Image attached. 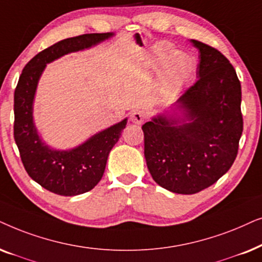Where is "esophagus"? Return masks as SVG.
<instances>
[{"label":"esophagus","mask_w":262,"mask_h":262,"mask_svg":"<svg viewBox=\"0 0 262 262\" xmlns=\"http://www.w3.org/2000/svg\"><path fill=\"white\" fill-rule=\"evenodd\" d=\"M145 117H146V115L142 110H135L132 113V122H133V123L141 124L142 122H144Z\"/></svg>","instance_id":"esophagus-1"}]
</instances>
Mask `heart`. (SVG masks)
Instances as JSON below:
<instances>
[{
	"mask_svg": "<svg viewBox=\"0 0 262 262\" xmlns=\"http://www.w3.org/2000/svg\"><path fill=\"white\" fill-rule=\"evenodd\" d=\"M153 64L162 67L160 82L164 90L170 91L187 82L194 72V61L182 51L171 52L169 44H159L155 50Z\"/></svg>",
	"mask_w": 262,
	"mask_h": 262,
	"instance_id": "obj_1",
	"label": "heart"
}]
</instances>
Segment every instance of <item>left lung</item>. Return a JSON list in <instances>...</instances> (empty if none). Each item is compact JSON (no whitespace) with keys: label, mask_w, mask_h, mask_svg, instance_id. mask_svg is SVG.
<instances>
[{"label":"left lung","mask_w":262,"mask_h":262,"mask_svg":"<svg viewBox=\"0 0 262 262\" xmlns=\"http://www.w3.org/2000/svg\"><path fill=\"white\" fill-rule=\"evenodd\" d=\"M200 52L194 85L177 99L183 122L172 115L142 125L145 158L152 179L177 194H195L217 182L235 162L243 117L241 82L217 49L191 39ZM189 120V122H186Z\"/></svg>","instance_id":"left-lung-1"}]
</instances>
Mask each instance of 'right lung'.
<instances>
[{
  "instance_id": "1",
  "label": "right lung",
  "mask_w": 262,
  "mask_h": 262,
  "mask_svg": "<svg viewBox=\"0 0 262 262\" xmlns=\"http://www.w3.org/2000/svg\"><path fill=\"white\" fill-rule=\"evenodd\" d=\"M113 33L67 38L38 52L23 69L14 92V140L26 172L51 193L74 196L93 189L102 180L107 156L127 120L105 129L71 151H55L41 142L33 124L32 104L38 80L49 62L107 39Z\"/></svg>"
}]
</instances>
